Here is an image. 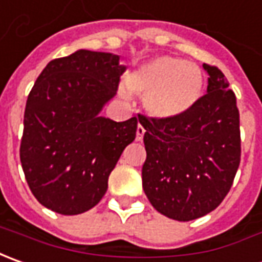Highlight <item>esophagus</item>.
Segmentation results:
<instances>
[{"label":"esophagus","instance_id":"1","mask_svg":"<svg viewBox=\"0 0 262 262\" xmlns=\"http://www.w3.org/2000/svg\"><path fill=\"white\" fill-rule=\"evenodd\" d=\"M143 135H145V127L142 124H139L138 126V130H136V140L140 142V140L143 139Z\"/></svg>","mask_w":262,"mask_h":262}]
</instances>
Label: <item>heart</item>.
Instances as JSON below:
<instances>
[{"mask_svg":"<svg viewBox=\"0 0 262 262\" xmlns=\"http://www.w3.org/2000/svg\"><path fill=\"white\" fill-rule=\"evenodd\" d=\"M129 90L145 95V108L158 119H177L191 110L203 91V74L193 62L158 56L127 77Z\"/></svg>","mask_w":262,"mask_h":262,"instance_id":"b5f03b06","label":"heart"}]
</instances>
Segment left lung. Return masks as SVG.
<instances>
[{
  "instance_id": "8db88e82",
  "label": "left lung",
  "mask_w": 262,
  "mask_h": 262,
  "mask_svg": "<svg viewBox=\"0 0 262 262\" xmlns=\"http://www.w3.org/2000/svg\"><path fill=\"white\" fill-rule=\"evenodd\" d=\"M209 74L207 94L177 119H148L142 185L150 204L169 219L187 222L214 210L229 193L241 162L236 97L217 67Z\"/></svg>"
}]
</instances>
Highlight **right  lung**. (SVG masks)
<instances>
[{
    "mask_svg": "<svg viewBox=\"0 0 262 262\" xmlns=\"http://www.w3.org/2000/svg\"><path fill=\"white\" fill-rule=\"evenodd\" d=\"M120 62L91 50L53 59L27 97L20 161L33 195L53 212L93 209L136 138V117L117 123L98 116L119 90L126 71Z\"/></svg>",
    "mask_w": 262,
    "mask_h": 262,
    "instance_id": "obj_1",
    "label": "right lung"
}]
</instances>
